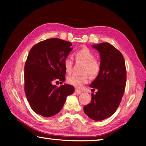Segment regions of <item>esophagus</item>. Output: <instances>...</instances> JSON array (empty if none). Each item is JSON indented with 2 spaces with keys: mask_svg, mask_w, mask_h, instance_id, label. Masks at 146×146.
Listing matches in <instances>:
<instances>
[{
  "mask_svg": "<svg viewBox=\"0 0 146 146\" xmlns=\"http://www.w3.org/2000/svg\"><path fill=\"white\" fill-rule=\"evenodd\" d=\"M75 93L76 94V95H80V94L82 93V91H81V90H78V89H75Z\"/></svg>",
  "mask_w": 146,
  "mask_h": 146,
  "instance_id": "obj_1",
  "label": "esophagus"
}]
</instances>
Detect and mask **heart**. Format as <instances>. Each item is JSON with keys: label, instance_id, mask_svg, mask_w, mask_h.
Here are the masks:
<instances>
[{"label": "heart", "instance_id": "b5f03b06", "mask_svg": "<svg viewBox=\"0 0 146 146\" xmlns=\"http://www.w3.org/2000/svg\"><path fill=\"white\" fill-rule=\"evenodd\" d=\"M76 61L84 63L82 72L84 74L81 75H73L68 78V82L76 88H80L88 82L89 76L91 78H95L99 75L101 66L99 62L95 59V55L88 48H82L76 51L74 53ZM73 60L70 57H67L64 60V67L66 72L70 73L72 71Z\"/></svg>", "mask_w": 146, "mask_h": 146}]
</instances>
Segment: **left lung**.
I'll return each mask as SVG.
<instances>
[{
    "label": "left lung",
    "mask_w": 146,
    "mask_h": 146,
    "mask_svg": "<svg viewBox=\"0 0 146 146\" xmlns=\"http://www.w3.org/2000/svg\"><path fill=\"white\" fill-rule=\"evenodd\" d=\"M100 53L101 70L90 84L91 100L84 107V113L91 119L103 120L114 114L120 104L126 82L124 58L111 44L102 42L92 46Z\"/></svg>",
    "instance_id": "obj_1"
}]
</instances>
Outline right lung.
Instances as JSON below:
<instances>
[{
    "label": "right lung",
    "mask_w": 146,
    "mask_h": 146,
    "mask_svg": "<svg viewBox=\"0 0 146 146\" xmlns=\"http://www.w3.org/2000/svg\"><path fill=\"white\" fill-rule=\"evenodd\" d=\"M72 44L59 38H49L32 47L24 66V91L34 112L44 117L55 115L63 108L66 97L75 91L70 84L57 87L55 80L62 84L66 70L64 60L72 51Z\"/></svg>",
    "instance_id": "add662e5"
}]
</instances>
